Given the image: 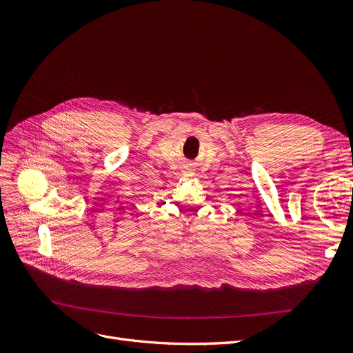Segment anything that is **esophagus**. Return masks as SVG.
Returning <instances> with one entry per match:
<instances>
[{
	"label": "esophagus",
	"instance_id": "obj_1",
	"mask_svg": "<svg viewBox=\"0 0 353 353\" xmlns=\"http://www.w3.org/2000/svg\"><path fill=\"white\" fill-rule=\"evenodd\" d=\"M187 176H191V175H194V172H193V170H185V172H184Z\"/></svg>",
	"mask_w": 353,
	"mask_h": 353
}]
</instances>
